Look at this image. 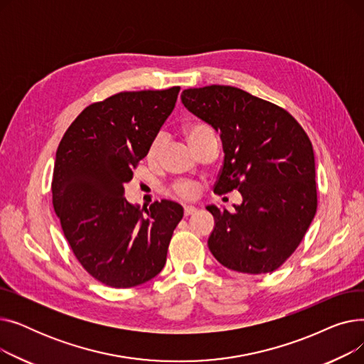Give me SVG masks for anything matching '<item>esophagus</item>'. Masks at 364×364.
<instances>
[{"label": "esophagus", "instance_id": "esophagus-1", "mask_svg": "<svg viewBox=\"0 0 364 364\" xmlns=\"http://www.w3.org/2000/svg\"><path fill=\"white\" fill-rule=\"evenodd\" d=\"M198 213V209L195 206H184V215L188 217V215H193Z\"/></svg>", "mask_w": 364, "mask_h": 364}]
</instances>
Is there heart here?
I'll list each match as a JSON object with an SVG mask.
<instances>
[{
  "label": "heart",
  "mask_w": 364,
  "mask_h": 364,
  "mask_svg": "<svg viewBox=\"0 0 364 364\" xmlns=\"http://www.w3.org/2000/svg\"><path fill=\"white\" fill-rule=\"evenodd\" d=\"M209 132H213V131L209 129L206 125L196 124V125H192L187 128L186 136H187V140L190 141V144L195 147ZM164 146H165V136L164 134H158V136L153 139V141L149 146L147 158L150 161H156L161 155ZM172 190H174V193L181 199H193L199 193V186L192 181H177L174 184V187H172Z\"/></svg>",
  "instance_id": "b5f03b06"
}]
</instances>
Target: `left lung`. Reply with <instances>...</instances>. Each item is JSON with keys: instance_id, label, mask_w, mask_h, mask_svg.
<instances>
[{"instance_id": "1", "label": "left lung", "mask_w": 364, "mask_h": 364, "mask_svg": "<svg viewBox=\"0 0 364 364\" xmlns=\"http://www.w3.org/2000/svg\"><path fill=\"white\" fill-rule=\"evenodd\" d=\"M181 102L220 132L224 164L214 192L242 195L235 213L206 206L215 220L209 251L239 273L277 270L295 252L317 211L307 132L289 112L230 85L188 88Z\"/></svg>"}]
</instances>
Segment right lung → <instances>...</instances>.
<instances>
[{"label": "right lung", "mask_w": 364, "mask_h": 364, "mask_svg": "<svg viewBox=\"0 0 364 364\" xmlns=\"http://www.w3.org/2000/svg\"><path fill=\"white\" fill-rule=\"evenodd\" d=\"M180 87L124 91L87 106L55 151L53 206L76 259L110 288H132L161 273L183 206L149 209L125 199L132 169L176 106Z\"/></svg>", "instance_id": "1"}]
</instances>
